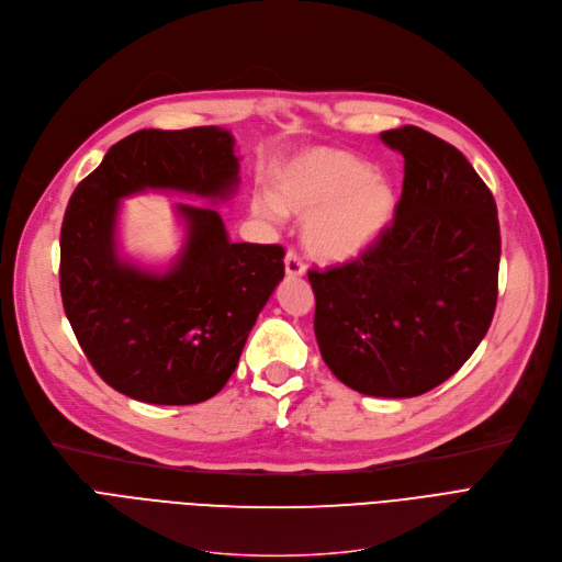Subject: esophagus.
<instances>
[{
	"mask_svg": "<svg viewBox=\"0 0 562 562\" xmlns=\"http://www.w3.org/2000/svg\"><path fill=\"white\" fill-rule=\"evenodd\" d=\"M305 261H303V257L297 255V252H286V257H284V271H286V276L289 278H301V276H305Z\"/></svg>",
	"mask_w": 562,
	"mask_h": 562,
	"instance_id": "34e87169",
	"label": "esophagus"
}]
</instances>
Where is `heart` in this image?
I'll return each instance as SVG.
<instances>
[{
  "mask_svg": "<svg viewBox=\"0 0 562 562\" xmlns=\"http://www.w3.org/2000/svg\"><path fill=\"white\" fill-rule=\"evenodd\" d=\"M257 216L284 212L310 216L307 250L323 261H348L375 246L393 226L397 192L382 171L336 148H312L284 162L273 178V199L255 201Z\"/></svg>",
  "mask_w": 562,
  "mask_h": 562,
  "instance_id": "obj_1",
  "label": "heart"
}]
</instances>
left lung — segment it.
<instances>
[{
	"mask_svg": "<svg viewBox=\"0 0 562 562\" xmlns=\"http://www.w3.org/2000/svg\"><path fill=\"white\" fill-rule=\"evenodd\" d=\"M380 137L404 156L395 221L348 265L310 271L314 331L346 386L416 397L450 380L493 323L499 218L457 146L418 126Z\"/></svg>",
	"mask_w": 562,
	"mask_h": 562,
	"instance_id": "left-lung-1",
	"label": "left lung"
}]
</instances>
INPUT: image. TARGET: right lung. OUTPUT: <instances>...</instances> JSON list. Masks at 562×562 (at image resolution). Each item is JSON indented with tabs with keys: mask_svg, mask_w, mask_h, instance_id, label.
Here are the masks:
<instances>
[{
	"mask_svg": "<svg viewBox=\"0 0 562 562\" xmlns=\"http://www.w3.org/2000/svg\"><path fill=\"white\" fill-rule=\"evenodd\" d=\"M239 184L226 128H144L112 144L74 190L60 231L67 321L115 391L148 404H199L235 372L248 334L284 278L278 244H233L210 205L176 203L184 244L165 271L120 257V201L167 190L228 201Z\"/></svg>",
	"mask_w": 562,
	"mask_h": 562,
	"instance_id": "obj_1",
	"label": "right lung"
}]
</instances>
